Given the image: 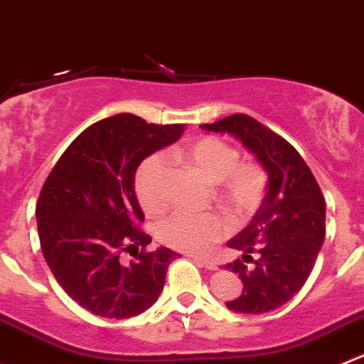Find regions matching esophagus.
<instances>
[{"instance_id":"esophagus-1","label":"esophagus","mask_w":364,"mask_h":364,"mask_svg":"<svg viewBox=\"0 0 364 364\" xmlns=\"http://www.w3.org/2000/svg\"><path fill=\"white\" fill-rule=\"evenodd\" d=\"M190 257H192L193 261H197L199 264H203L204 268H208V270H217V263H215L213 259H206V257L193 256V254H190Z\"/></svg>"}]
</instances>
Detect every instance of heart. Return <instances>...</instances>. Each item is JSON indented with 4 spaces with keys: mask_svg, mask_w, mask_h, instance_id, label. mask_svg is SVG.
Segmentation results:
<instances>
[{
    "mask_svg": "<svg viewBox=\"0 0 364 364\" xmlns=\"http://www.w3.org/2000/svg\"><path fill=\"white\" fill-rule=\"evenodd\" d=\"M179 158L192 165L208 183L218 186V199L238 215H249L263 203L268 174L259 164L240 161V153L217 136H204L179 151ZM167 164L160 154H151L135 174V193L147 213H158L167 204L165 196ZM229 224L218 213H192L178 210L156 224L161 243L186 252H206L224 238Z\"/></svg>",
    "mask_w": 364,
    "mask_h": 364,
    "instance_id": "obj_1",
    "label": "heart"
}]
</instances>
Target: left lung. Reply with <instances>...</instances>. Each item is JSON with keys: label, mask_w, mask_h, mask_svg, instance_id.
<instances>
[{"label": "left lung", "mask_w": 364, "mask_h": 364, "mask_svg": "<svg viewBox=\"0 0 364 364\" xmlns=\"http://www.w3.org/2000/svg\"><path fill=\"white\" fill-rule=\"evenodd\" d=\"M206 132L236 136L268 174L267 193L250 224L229 240L243 261L225 264L243 283L240 297L225 302L231 311L261 315L287 304L308 281L326 238V199L315 176L291 144L256 119L235 114ZM250 253L257 254L252 260Z\"/></svg>", "instance_id": "obj_1"}]
</instances>
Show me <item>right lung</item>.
Returning <instances> with one entry per match:
<instances>
[{"label":"right lung","instance_id":"add662e5","mask_svg":"<svg viewBox=\"0 0 364 364\" xmlns=\"http://www.w3.org/2000/svg\"><path fill=\"white\" fill-rule=\"evenodd\" d=\"M183 129L114 115L81 132L49 172L35 208L41 249L60 287L87 311L132 318L160 297L178 252L146 250L151 236L140 229L135 172ZM132 248L136 259L122 265L118 257Z\"/></svg>","mask_w":364,"mask_h":364}]
</instances>
